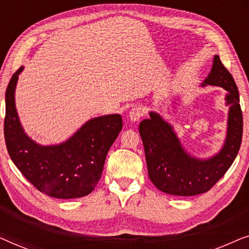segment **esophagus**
Instances as JSON below:
<instances>
[{
  "label": "esophagus",
  "instance_id": "1",
  "mask_svg": "<svg viewBox=\"0 0 249 249\" xmlns=\"http://www.w3.org/2000/svg\"><path fill=\"white\" fill-rule=\"evenodd\" d=\"M146 110L144 107L142 105H135V107H131L130 112H129V119L131 121H138L142 115H145Z\"/></svg>",
  "mask_w": 249,
  "mask_h": 249
}]
</instances>
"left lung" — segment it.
I'll return each mask as SVG.
<instances>
[{
    "label": "left lung",
    "instance_id": "left-lung-1",
    "mask_svg": "<svg viewBox=\"0 0 249 249\" xmlns=\"http://www.w3.org/2000/svg\"><path fill=\"white\" fill-rule=\"evenodd\" d=\"M203 85L226 89L230 107L228 135L223 148L214 158L199 161L187 155L170 125L159 114L149 113L139 124L148 177L156 188L176 196H195L206 193L228 171L239 152L243 137V112L239 93L232 76L215 55L211 73Z\"/></svg>",
    "mask_w": 249,
    "mask_h": 249
}]
</instances>
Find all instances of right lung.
Segmentation results:
<instances>
[{
	"instance_id": "right-lung-1",
	"label": "right lung",
	"mask_w": 249,
	"mask_h": 249,
	"mask_svg": "<svg viewBox=\"0 0 249 249\" xmlns=\"http://www.w3.org/2000/svg\"><path fill=\"white\" fill-rule=\"evenodd\" d=\"M22 67L12 74L5 91L4 138L10 158L39 192L54 198H76L93 192L100 181L108 149L122 129L119 114L91 119L69 141L39 146L20 124L15 88Z\"/></svg>"
}]
</instances>
